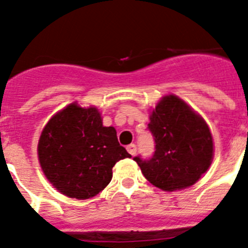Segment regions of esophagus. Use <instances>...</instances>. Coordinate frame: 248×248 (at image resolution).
I'll return each instance as SVG.
<instances>
[{
	"mask_svg": "<svg viewBox=\"0 0 248 248\" xmlns=\"http://www.w3.org/2000/svg\"><path fill=\"white\" fill-rule=\"evenodd\" d=\"M126 150H128L129 154L134 156V155L137 154V145H135V144H130V145L126 146Z\"/></svg>",
	"mask_w": 248,
	"mask_h": 248,
	"instance_id": "obj_1",
	"label": "esophagus"
}]
</instances>
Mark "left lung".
Here are the masks:
<instances>
[{
    "label": "left lung",
    "instance_id": "1",
    "mask_svg": "<svg viewBox=\"0 0 248 248\" xmlns=\"http://www.w3.org/2000/svg\"><path fill=\"white\" fill-rule=\"evenodd\" d=\"M148 129L155 141L154 155L134 160L153 185L164 191L186 189L207 171L214 157L212 135L184 100L165 95L151 113Z\"/></svg>",
    "mask_w": 248,
    "mask_h": 248
}]
</instances>
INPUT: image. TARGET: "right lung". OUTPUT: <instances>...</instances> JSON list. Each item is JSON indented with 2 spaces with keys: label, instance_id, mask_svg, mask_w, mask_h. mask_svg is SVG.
<instances>
[{
  "label": "right lung",
  "instance_id": "1",
  "mask_svg": "<svg viewBox=\"0 0 248 248\" xmlns=\"http://www.w3.org/2000/svg\"><path fill=\"white\" fill-rule=\"evenodd\" d=\"M38 159L52 185L72 199L99 194L113 176L117 161L131 157L117 130L104 126L95 107L72 103L50 118L38 141Z\"/></svg>",
  "mask_w": 248,
  "mask_h": 248
}]
</instances>
